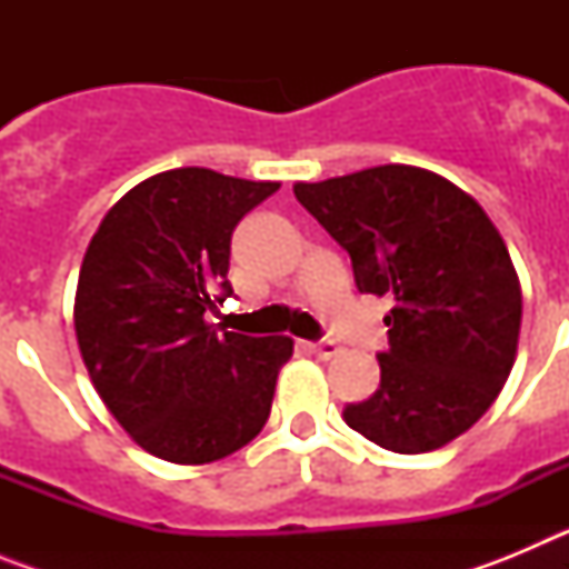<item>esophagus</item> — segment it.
<instances>
[{
  "label": "esophagus",
  "instance_id": "obj_1",
  "mask_svg": "<svg viewBox=\"0 0 569 569\" xmlns=\"http://www.w3.org/2000/svg\"><path fill=\"white\" fill-rule=\"evenodd\" d=\"M310 350H313L316 356H319L321 361H328V359H333L336 353H339V345H336V341H316V345H310Z\"/></svg>",
  "mask_w": 569,
  "mask_h": 569
}]
</instances>
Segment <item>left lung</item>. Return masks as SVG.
<instances>
[{"label": "left lung", "mask_w": 569, "mask_h": 569, "mask_svg": "<svg viewBox=\"0 0 569 569\" xmlns=\"http://www.w3.org/2000/svg\"><path fill=\"white\" fill-rule=\"evenodd\" d=\"M301 208L350 253L359 293L393 296L381 385L341 419L393 453H430L467 433L516 361L521 284L470 193L433 170L379 164L296 182Z\"/></svg>", "instance_id": "obj_1"}]
</instances>
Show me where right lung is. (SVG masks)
<instances>
[{"label": "right lung", "instance_id": "1", "mask_svg": "<svg viewBox=\"0 0 569 569\" xmlns=\"http://www.w3.org/2000/svg\"><path fill=\"white\" fill-rule=\"evenodd\" d=\"M276 190L164 170L130 188L90 239L73 305L79 353L104 407L156 459L210 465L268 421L293 339L216 330L208 313L233 293L236 224Z\"/></svg>", "mask_w": 569, "mask_h": 569}]
</instances>
